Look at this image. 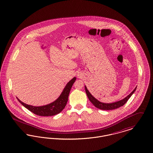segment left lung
Here are the masks:
<instances>
[{
	"label": "left lung",
	"instance_id": "obj_1",
	"mask_svg": "<svg viewBox=\"0 0 153 153\" xmlns=\"http://www.w3.org/2000/svg\"><path fill=\"white\" fill-rule=\"evenodd\" d=\"M85 90L86 94L87 95V97L88 99L91 101V102L96 107V108H99L100 110H113V109H116L117 108H120L121 106H123L125 103H126V102L128 100V99L130 98V97L132 96V95L135 92V91L136 90V87L135 88L134 90L130 94H129L126 98L124 99H122L121 100H119L116 102L114 103H102L99 102L98 100L95 99L87 90L86 86H85Z\"/></svg>",
	"mask_w": 153,
	"mask_h": 153
}]
</instances>
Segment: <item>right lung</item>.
<instances>
[{
	"label": "right lung",
	"instance_id": "add662e5",
	"mask_svg": "<svg viewBox=\"0 0 153 153\" xmlns=\"http://www.w3.org/2000/svg\"><path fill=\"white\" fill-rule=\"evenodd\" d=\"M76 80V77L73 78L72 80L66 84L65 88L63 89L62 92L61 93V95L58 97V98L53 102L45 106L37 107L33 106L23 103L18 98H17V99L25 108H27L29 111L33 113L36 115L40 116H54L62 111V110L66 106V105L68 100L69 92L71 90L72 85Z\"/></svg>",
	"mask_w": 153,
	"mask_h": 153
}]
</instances>
